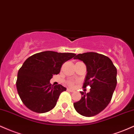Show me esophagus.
Masks as SVG:
<instances>
[{
	"mask_svg": "<svg viewBox=\"0 0 134 134\" xmlns=\"http://www.w3.org/2000/svg\"><path fill=\"white\" fill-rule=\"evenodd\" d=\"M67 90H68V91H70V92H75V90L71 89V88H67Z\"/></svg>",
	"mask_w": 134,
	"mask_h": 134,
	"instance_id": "1",
	"label": "esophagus"
}]
</instances>
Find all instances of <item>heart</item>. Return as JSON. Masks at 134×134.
Returning a JSON list of instances; mask_svg holds the SVG:
<instances>
[{
  "label": "heart",
  "instance_id": "obj_1",
  "mask_svg": "<svg viewBox=\"0 0 134 134\" xmlns=\"http://www.w3.org/2000/svg\"><path fill=\"white\" fill-rule=\"evenodd\" d=\"M73 84L74 83L73 82H71V81H70V82H69V85H73Z\"/></svg>",
  "mask_w": 134,
  "mask_h": 134
}]
</instances>
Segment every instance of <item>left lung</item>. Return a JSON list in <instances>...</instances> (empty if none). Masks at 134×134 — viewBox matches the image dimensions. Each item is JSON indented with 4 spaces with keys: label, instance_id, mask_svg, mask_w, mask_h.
<instances>
[{
    "label": "left lung",
    "instance_id": "obj_1",
    "mask_svg": "<svg viewBox=\"0 0 134 134\" xmlns=\"http://www.w3.org/2000/svg\"><path fill=\"white\" fill-rule=\"evenodd\" d=\"M82 61L86 66L83 87L90 85V92H80L81 100L73 103L78 114L93 117L103 111L111 101L117 85V68L105 55L88 52L76 55L74 59Z\"/></svg>",
    "mask_w": 134,
    "mask_h": 134
}]
</instances>
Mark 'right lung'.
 Instances as JSON below:
<instances>
[{
  "instance_id": "add662e5",
  "label": "right lung",
  "mask_w": 134,
  "mask_h": 134,
  "mask_svg": "<svg viewBox=\"0 0 134 134\" xmlns=\"http://www.w3.org/2000/svg\"><path fill=\"white\" fill-rule=\"evenodd\" d=\"M75 54L46 51L36 53L24 61L17 73V90L29 110L45 113L56 106L61 93L66 90L61 85L53 86L50 80L59 73L62 64Z\"/></svg>"
}]
</instances>
